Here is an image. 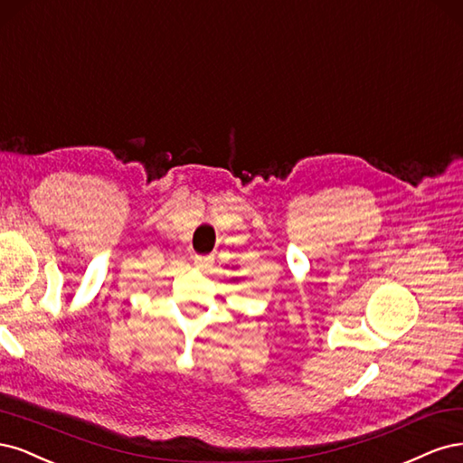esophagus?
<instances>
[{"label": "esophagus", "instance_id": "34e87169", "mask_svg": "<svg viewBox=\"0 0 463 463\" xmlns=\"http://www.w3.org/2000/svg\"><path fill=\"white\" fill-rule=\"evenodd\" d=\"M194 265H196L198 269L205 271V269H210V267L213 265V258L212 256H196V258H194Z\"/></svg>", "mask_w": 463, "mask_h": 463}]
</instances>
